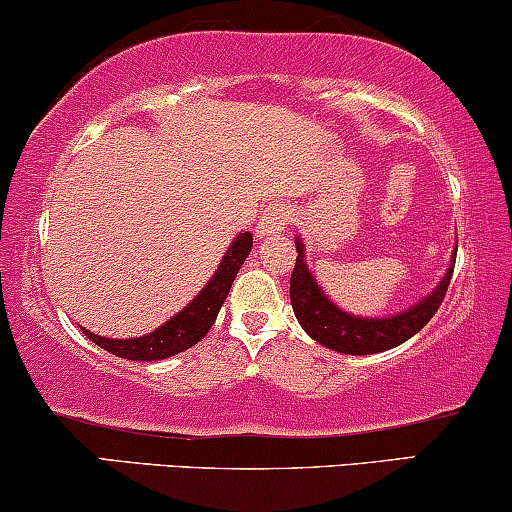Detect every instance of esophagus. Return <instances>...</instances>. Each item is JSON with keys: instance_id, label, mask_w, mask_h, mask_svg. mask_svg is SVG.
<instances>
[{"instance_id": "34e87169", "label": "esophagus", "mask_w": 512, "mask_h": 512, "mask_svg": "<svg viewBox=\"0 0 512 512\" xmlns=\"http://www.w3.org/2000/svg\"><path fill=\"white\" fill-rule=\"evenodd\" d=\"M289 220H292V211L285 204H275L266 208L258 218V227H256V237L258 239H273L285 230Z\"/></svg>"}]
</instances>
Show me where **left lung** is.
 <instances>
[{
  "label": "left lung",
  "instance_id": "8db88e82",
  "mask_svg": "<svg viewBox=\"0 0 512 512\" xmlns=\"http://www.w3.org/2000/svg\"><path fill=\"white\" fill-rule=\"evenodd\" d=\"M294 242L299 256H296L292 280H289V299H292L296 320L318 344L339 353H351V356H368V353L394 349V346L408 342L413 334H418L439 311L446 289L451 285L453 266H456V258H453L439 285L408 311L391 315V318H361V315L342 311L327 299V294L306 266L304 244L299 242V237Z\"/></svg>",
  "mask_w": 512,
  "mask_h": 512
}]
</instances>
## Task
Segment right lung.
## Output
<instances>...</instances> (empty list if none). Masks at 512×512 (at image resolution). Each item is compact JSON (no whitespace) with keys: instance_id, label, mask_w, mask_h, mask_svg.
<instances>
[{"instance_id":"add662e5","label":"right lung","mask_w":512,"mask_h":512,"mask_svg":"<svg viewBox=\"0 0 512 512\" xmlns=\"http://www.w3.org/2000/svg\"><path fill=\"white\" fill-rule=\"evenodd\" d=\"M251 244H254L251 232L237 235L223 256V261H220L216 275L194 296V301H189L178 315H173L159 330L135 339H106L99 337V334H92L85 327H82V332L94 344L102 346L104 351L118 358H128V361H161V358H170L175 353L189 349L199 339H204L206 332L216 323L220 306H223L227 294H230L232 282H235L239 268H242L246 256H249Z\"/></svg>"}]
</instances>
